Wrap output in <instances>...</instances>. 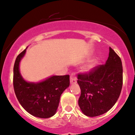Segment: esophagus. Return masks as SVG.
Here are the masks:
<instances>
[{"instance_id":"esophagus-1","label":"esophagus","mask_w":135,"mask_h":135,"mask_svg":"<svg viewBox=\"0 0 135 135\" xmlns=\"http://www.w3.org/2000/svg\"><path fill=\"white\" fill-rule=\"evenodd\" d=\"M77 77H76L75 73H72L70 75V83L71 84H75L77 83Z\"/></svg>"}]
</instances>
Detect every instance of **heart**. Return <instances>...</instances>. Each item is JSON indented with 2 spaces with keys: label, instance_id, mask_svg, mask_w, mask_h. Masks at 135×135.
<instances>
[{
  "label": "heart",
  "instance_id": "heart-1",
  "mask_svg": "<svg viewBox=\"0 0 135 135\" xmlns=\"http://www.w3.org/2000/svg\"><path fill=\"white\" fill-rule=\"evenodd\" d=\"M91 67H92V66H91H91H89L88 67V69H90V68H91Z\"/></svg>",
  "mask_w": 135,
  "mask_h": 135
}]
</instances>
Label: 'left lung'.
<instances>
[{
  "label": "left lung",
  "instance_id": "left-lung-1",
  "mask_svg": "<svg viewBox=\"0 0 135 135\" xmlns=\"http://www.w3.org/2000/svg\"><path fill=\"white\" fill-rule=\"evenodd\" d=\"M81 90L79 105L86 116L94 117L109 111L117 101L123 85V68L120 58L111 47L104 65L88 73H79Z\"/></svg>",
  "mask_w": 135,
  "mask_h": 135
}]
</instances>
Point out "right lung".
Listing matches in <instances>:
<instances>
[{
    "mask_svg": "<svg viewBox=\"0 0 135 135\" xmlns=\"http://www.w3.org/2000/svg\"><path fill=\"white\" fill-rule=\"evenodd\" d=\"M26 50L17 56L13 66L15 94L19 103L29 114L48 118L56 113L61 95L69 86V75L52 76L40 83H28L19 72V62Z\"/></svg>",
    "mask_w": 135,
    "mask_h": 135,
    "instance_id": "obj_1",
    "label": "right lung"
}]
</instances>
